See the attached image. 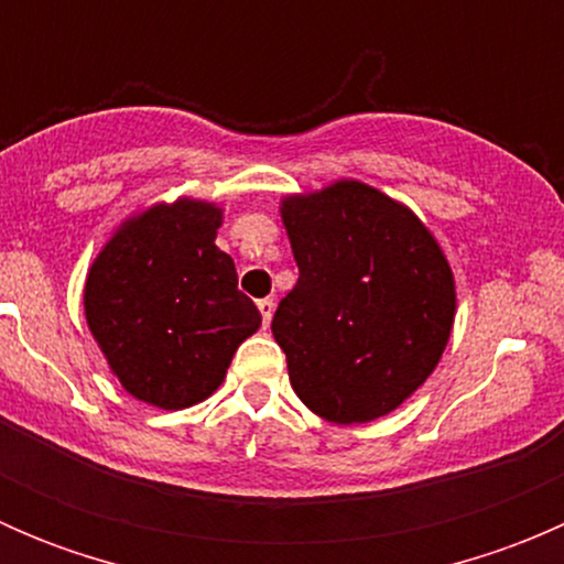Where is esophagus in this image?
Returning <instances> with one entry per match:
<instances>
[{
	"instance_id": "34e87169",
	"label": "esophagus",
	"mask_w": 564,
	"mask_h": 564,
	"mask_svg": "<svg viewBox=\"0 0 564 564\" xmlns=\"http://www.w3.org/2000/svg\"><path fill=\"white\" fill-rule=\"evenodd\" d=\"M259 311H261V318H264V324H270V318H272V311H275V303H272L270 297H264V300H259Z\"/></svg>"
}]
</instances>
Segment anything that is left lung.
<instances>
[{
	"mask_svg": "<svg viewBox=\"0 0 564 564\" xmlns=\"http://www.w3.org/2000/svg\"><path fill=\"white\" fill-rule=\"evenodd\" d=\"M300 278L272 316L300 401L329 423H371L440 362L456 283L434 235L377 187L340 180L286 196Z\"/></svg>",
	"mask_w": 564,
	"mask_h": 564,
	"instance_id": "left-lung-1",
	"label": "left lung"
}]
</instances>
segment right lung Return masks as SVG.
Masks as SVG:
<instances>
[{
	"mask_svg": "<svg viewBox=\"0 0 564 564\" xmlns=\"http://www.w3.org/2000/svg\"><path fill=\"white\" fill-rule=\"evenodd\" d=\"M220 218L193 198L155 204L124 220L89 267V329L122 388L158 409L213 395L261 324L235 261L215 246Z\"/></svg>",
	"mask_w": 564,
	"mask_h": 564,
	"instance_id": "add662e5",
	"label": "right lung"
}]
</instances>
